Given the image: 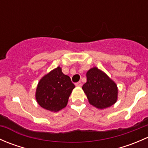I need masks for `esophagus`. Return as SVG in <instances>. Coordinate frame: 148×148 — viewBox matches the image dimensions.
I'll return each mask as SVG.
<instances>
[{
  "label": "esophagus",
  "instance_id": "obj_1",
  "mask_svg": "<svg viewBox=\"0 0 148 148\" xmlns=\"http://www.w3.org/2000/svg\"><path fill=\"white\" fill-rule=\"evenodd\" d=\"M75 86H82V82H78L75 84Z\"/></svg>",
  "mask_w": 148,
  "mask_h": 148
}]
</instances>
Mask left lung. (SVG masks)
Listing matches in <instances>:
<instances>
[{"label":"left lung","mask_w":148,"mask_h":148,"mask_svg":"<svg viewBox=\"0 0 148 148\" xmlns=\"http://www.w3.org/2000/svg\"><path fill=\"white\" fill-rule=\"evenodd\" d=\"M82 89L91 105L103 110L114 104L118 97L116 83L106 73L93 67L86 72V82Z\"/></svg>","instance_id":"1"}]
</instances>
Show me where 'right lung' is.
I'll return each mask as SVG.
<instances>
[{
    "mask_svg": "<svg viewBox=\"0 0 148 148\" xmlns=\"http://www.w3.org/2000/svg\"><path fill=\"white\" fill-rule=\"evenodd\" d=\"M75 88L69 76L57 66L45 74L38 82L36 90V99L42 108L49 111H60L68 103L69 98Z\"/></svg>",
    "mask_w": 148,
    "mask_h": 148,
    "instance_id": "obj_1",
    "label": "right lung"
}]
</instances>
